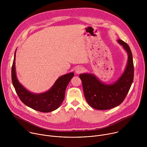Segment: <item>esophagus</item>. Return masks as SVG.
I'll use <instances>...</instances> for the list:
<instances>
[{
    "label": "esophagus",
    "mask_w": 147,
    "mask_h": 147,
    "mask_svg": "<svg viewBox=\"0 0 147 147\" xmlns=\"http://www.w3.org/2000/svg\"><path fill=\"white\" fill-rule=\"evenodd\" d=\"M84 71V69L82 66H78L76 69V73L77 74H80L82 73Z\"/></svg>",
    "instance_id": "1"
}]
</instances>
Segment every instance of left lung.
Masks as SVG:
<instances>
[{"mask_svg": "<svg viewBox=\"0 0 147 147\" xmlns=\"http://www.w3.org/2000/svg\"><path fill=\"white\" fill-rule=\"evenodd\" d=\"M117 42L127 52L128 61L125 69L120 77L112 84L100 81L94 74H81L86 99L92 108L98 110H108L117 107L127 96L134 78V65L129 46L121 39Z\"/></svg>", "mask_w": 147, "mask_h": 147, "instance_id": "8db88e82", "label": "left lung"}]
</instances>
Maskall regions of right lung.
Returning a JSON list of instances; mask_svg holds the SVG:
<instances>
[{
    "label": "right lung",
    "mask_w": 147,
    "mask_h": 147,
    "mask_svg": "<svg viewBox=\"0 0 147 147\" xmlns=\"http://www.w3.org/2000/svg\"><path fill=\"white\" fill-rule=\"evenodd\" d=\"M16 52L11 68V80L20 100L27 107L39 112L48 113L57 109L64 100L66 87L74 76V73L60 77L49 90L45 92L32 93L21 84L17 78L15 67Z\"/></svg>",
    "instance_id": "right-lung-1"
}]
</instances>
